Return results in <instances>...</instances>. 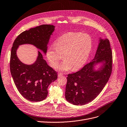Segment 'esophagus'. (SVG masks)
<instances>
[{
  "label": "esophagus",
  "mask_w": 127,
  "mask_h": 127,
  "mask_svg": "<svg viewBox=\"0 0 127 127\" xmlns=\"http://www.w3.org/2000/svg\"><path fill=\"white\" fill-rule=\"evenodd\" d=\"M63 76V74L62 73H58V77H62Z\"/></svg>",
  "instance_id": "34e87169"
}]
</instances>
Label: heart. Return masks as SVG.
<instances>
[{
    "instance_id": "obj_1",
    "label": "heart",
    "mask_w": 127,
    "mask_h": 127,
    "mask_svg": "<svg viewBox=\"0 0 127 127\" xmlns=\"http://www.w3.org/2000/svg\"><path fill=\"white\" fill-rule=\"evenodd\" d=\"M92 48V39L87 34L68 32L60 36L55 45L49 47L47 57L51 65L55 67L61 60H64L57 67L61 71H67L72 67L80 68L87 62ZM63 56H62V55Z\"/></svg>"
}]
</instances>
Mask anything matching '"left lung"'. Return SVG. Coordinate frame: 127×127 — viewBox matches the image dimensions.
I'll return each mask as SVG.
<instances>
[{
	"mask_svg": "<svg viewBox=\"0 0 127 127\" xmlns=\"http://www.w3.org/2000/svg\"><path fill=\"white\" fill-rule=\"evenodd\" d=\"M94 59L79 71L68 74L65 97L70 103L83 105L102 91L111 75L112 53L108 39L100 37Z\"/></svg>",
	"mask_w": 127,
	"mask_h": 127,
	"instance_id": "obj_1",
	"label": "left lung"
}]
</instances>
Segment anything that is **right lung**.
<instances>
[{
	"label": "right lung",
	"instance_id": "obj_1",
	"mask_svg": "<svg viewBox=\"0 0 127 127\" xmlns=\"http://www.w3.org/2000/svg\"><path fill=\"white\" fill-rule=\"evenodd\" d=\"M55 28L54 26L50 25L31 28L21 33L13 44L10 62L11 74L20 93L32 102L41 101L47 98L48 87L57 79V72L48 64L40 51H38L35 62L27 64L19 59L17 50L20 46L29 44L46 55L48 44Z\"/></svg>",
	"mask_w": 127,
	"mask_h": 127
}]
</instances>
